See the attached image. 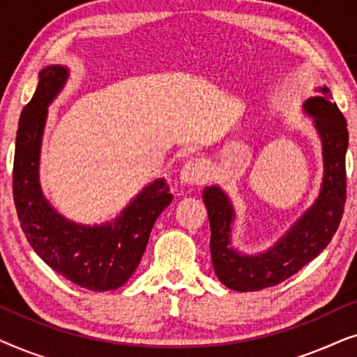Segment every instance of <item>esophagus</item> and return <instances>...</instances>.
I'll use <instances>...</instances> for the list:
<instances>
[{
	"label": "esophagus",
	"mask_w": 357,
	"mask_h": 357,
	"mask_svg": "<svg viewBox=\"0 0 357 357\" xmlns=\"http://www.w3.org/2000/svg\"><path fill=\"white\" fill-rule=\"evenodd\" d=\"M206 178H208L206 165H204L203 160L199 159L188 160V162L182 167V170H180V182L183 185L204 183L206 182Z\"/></svg>",
	"instance_id": "esophagus-1"
}]
</instances>
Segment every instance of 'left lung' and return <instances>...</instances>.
Returning <instances> with one entry per match:
<instances>
[{
    "label": "left lung",
    "instance_id": "8db88e82",
    "mask_svg": "<svg viewBox=\"0 0 357 357\" xmlns=\"http://www.w3.org/2000/svg\"><path fill=\"white\" fill-rule=\"evenodd\" d=\"M302 112L310 116L321 143L324 177L315 202L266 250L243 253L232 245L236 209L229 195L218 185L204 187L211 227L213 268L219 281L238 292L261 291L286 281L324 252L335 236L346 202V151L348 128L326 86L317 87Z\"/></svg>",
    "mask_w": 357,
    "mask_h": 357
}]
</instances>
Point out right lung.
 I'll return each instance as SVG.
<instances>
[{"label": "right lung", "mask_w": 357, "mask_h": 357, "mask_svg": "<svg viewBox=\"0 0 357 357\" xmlns=\"http://www.w3.org/2000/svg\"><path fill=\"white\" fill-rule=\"evenodd\" d=\"M70 68L45 66L31 102L24 107L16 136L13 193L17 218L38 257L84 289L104 292L133 276L155 219L172 203L164 178H155L110 221L81 224L56 211L40 185V151L48 107L66 86Z\"/></svg>", "instance_id": "1"}]
</instances>
